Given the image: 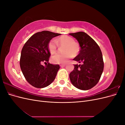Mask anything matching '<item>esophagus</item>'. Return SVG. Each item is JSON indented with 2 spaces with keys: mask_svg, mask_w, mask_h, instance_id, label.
<instances>
[{
  "mask_svg": "<svg viewBox=\"0 0 125 125\" xmlns=\"http://www.w3.org/2000/svg\"><path fill=\"white\" fill-rule=\"evenodd\" d=\"M60 66L61 67H65L66 66V64H62V65H60Z\"/></svg>",
  "mask_w": 125,
  "mask_h": 125,
  "instance_id": "1",
  "label": "esophagus"
}]
</instances>
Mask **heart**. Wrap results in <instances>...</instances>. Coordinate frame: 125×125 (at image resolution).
Masks as SVG:
<instances>
[{
    "mask_svg": "<svg viewBox=\"0 0 125 125\" xmlns=\"http://www.w3.org/2000/svg\"><path fill=\"white\" fill-rule=\"evenodd\" d=\"M57 45L64 46L62 54H57L52 57V62L54 63H65L68 59L73 56H76L80 50L79 44L74 42V39L69 36L63 35L58 39L51 40L48 44V49L51 54H54L57 50Z\"/></svg>",
    "mask_w": 125,
    "mask_h": 125,
    "instance_id": "b5f03b06",
    "label": "heart"
}]
</instances>
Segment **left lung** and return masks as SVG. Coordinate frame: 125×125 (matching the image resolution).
Returning <instances> with one entry per match:
<instances>
[{
  "instance_id": "1",
  "label": "left lung",
  "mask_w": 125,
  "mask_h": 125,
  "mask_svg": "<svg viewBox=\"0 0 125 125\" xmlns=\"http://www.w3.org/2000/svg\"><path fill=\"white\" fill-rule=\"evenodd\" d=\"M80 47V52L73 59L81 65H74L69 74L70 80L75 88L81 90L92 88L99 81L104 69L102 52L92 37L83 32L70 33Z\"/></svg>"
}]
</instances>
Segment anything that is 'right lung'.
<instances>
[{
    "mask_svg": "<svg viewBox=\"0 0 125 125\" xmlns=\"http://www.w3.org/2000/svg\"><path fill=\"white\" fill-rule=\"evenodd\" d=\"M60 35L48 31L37 32L30 37L22 49L21 71L26 81L35 88H45L55 80L60 67L48 62L51 54L48 44L53 37ZM43 62H47L48 65L43 66Z\"/></svg>",
    "mask_w": 125,
    "mask_h": 125,
    "instance_id": "1",
    "label": "right lung"
}]
</instances>
